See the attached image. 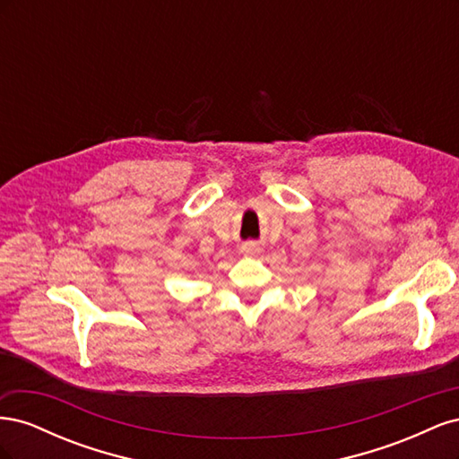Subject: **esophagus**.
<instances>
[{
    "mask_svg": "<svg viewBox=\"0 0 459 459\" xmlns=\"http://www.w3.org/2000/svg\"><path fill=\"white\" fill-rule=\"evenodd\" d=\"M243 251H245V253H256L258 247H256V243H245V245H243Z\"/></svg>",
    "mask_w": 459,
    "mask_h": 459,
    "instance_id": "1",
    "label": "esophagus"
}]
</instances>
